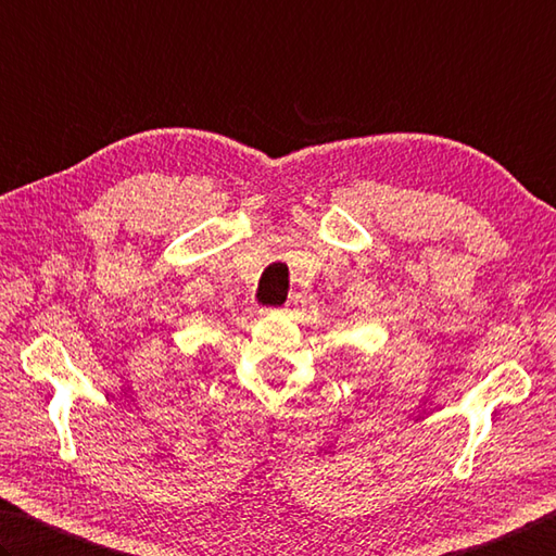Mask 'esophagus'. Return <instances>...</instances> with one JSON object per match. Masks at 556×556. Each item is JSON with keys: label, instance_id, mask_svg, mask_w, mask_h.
<instances>
[{"label": "esophagus", "instance_id": "esophagus-1", "mask_svg": "<svg viewBox=\"0 0 556 556\" xmlns=\"http://www.w3.org/2000/svg\"><path fill=\"white\" fill-rule=\"evenodd\" d=\"M278 312H288V307H280V309H278Z\"/></svg>", "mask_w": 556, "mask_h": 556}]
</instances>
